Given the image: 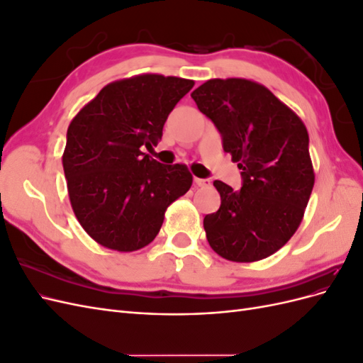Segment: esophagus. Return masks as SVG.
<instances>
[{
	"instance_id": "obj_1",
	"label": "esophagus",
	"mask_w": 363,
	"mask_h": 363,
	"mask_svg": "<svg viewBox=\"0 0 363 363\" xmlns=\"http://www.w3.org/2000/svg\"><path fill=\"white\" fill-rule=\"evenodd\" d=\"M194 182H195L196 186H199V188H204V186L211 184V182H208V180H206V179H199V177H195Z\"/></svg>"
}]
</instances>
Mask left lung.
<instances>
[{
	"mask_svg": "<svg viewBox=\"0 0 363 363\" xmlns=\"http://www.w3.org/2000/svg\"><path fill=\"white\" fill-rule=\"evenodd\" d=\"M242 171L235 191L215 180L221 206L204 216L208 245L232 262L279 251L300 227L315 183L309 135L300 116L268 87L247 79H212L191 94Z\"/></svg>",
	"mask_w": 363,
	"mask_h": 363,
	"instance_id": "left-lung-1",
	"label": "left lung"
}]
</instances>
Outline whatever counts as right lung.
Instances as JSON below:
<instances>
[{
	"label": "right lung",
	"instance_id": "right-lung-1",
	"mask_svg": "<svg viewBox=\"0 0 363 363\" xmlns=\"http://www.w3.org/2000/svg\"><path fill=\"white\" fill-rule=\"evenodd\" d=\"M195 82L139 74L104 86L68 127L62 163L72 211L95 242L131 252L152 242L167 208L192 186L182 163L162 164L156 145L168 115Z\"/></svg>",
	"mask_w": 363,
	"mask_h": 363
}]
</instances>
